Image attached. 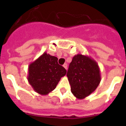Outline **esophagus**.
<instances>
[{
    "mask_svg": "<svg viewBox=\"0 0 126 126\" xmlns=\"http://www.w3.org/2000/svg\"><path fill=\"white\" fill-rule=\"evenodd\" d=\"M63 67H64L65 69H67V64L66 63H65V64H64V65H63Z\"/></svg>",
    "mask_w": 126,
    "mask_h": 126,
    "instance_id": "1",
    "label": "esophagus"
}]
</instances>
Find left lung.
Listing matches in <instances>:
<instances>
[{
  "label": "left lung",
  "instance_id": "1",
  "mask_svg": "<svg viewBox=\"0 0 126 126\" xmlns=\"http://www.w3.org/2000/svg\"><path fill=\"white\" fill-rule=\"evenodd\" d=\"M71 92L78 99H83L94 92L101 81L97 62L88 55L78 53L73 58L67 73Z\"/></svg>",
  "mask_w": 126,
  "mask_h": 126
}]
</instances>
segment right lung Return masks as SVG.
Listing matches in <instances>:
<instances>
[{
	"mask_svg": "<svg viewBox=\"0 0 126 126\" xmlns=\"http://www.w3.org/2000/svg\"><path fill=\"white\" fill-rule=\"evenodd\" d=\"M57 61L56 57L44 52L29 65L28 81L38 94L47 95L50 93L66 74V70Z\"/></svg>",
	"mask_w": 126,
	"mask_h": 126,
	"instance_id": "add662e5",
	"label": "right lung"
}]
</instances>
